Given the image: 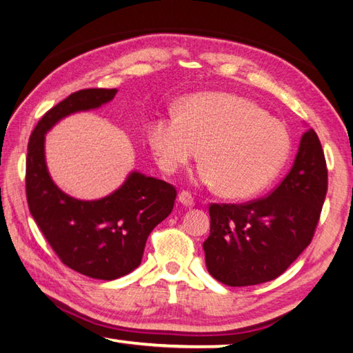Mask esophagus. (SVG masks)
<instances>
[{
  "mask_svg": "<svg viewBox=\"0 0 353 353\" xmlns=\"http://www.w3.org/2000/svg\"><path fill=\"white\" fill-rule=\"evenodd\" d=\"M179 202H181L182 205H185V207H194V197L191 196V193H188V191H181L179 193Z\"/></svg>",
  "mask_w": 353,
  "mask_h": 353,
  "instance_id": "esophagus-1",
  "label": "esophagus"
}]
</instances>
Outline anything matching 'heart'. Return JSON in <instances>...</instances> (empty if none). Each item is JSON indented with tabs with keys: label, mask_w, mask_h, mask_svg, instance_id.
I'll return each mask as SVG.
<instances>
[{
	"label": "heart",
	"mask_w": 353,
	"mask_h": 353,
	"mask_svg": "<svg viewBox=\"0 0 353 353\" xmlns=\"http://www.w3.org/2000/svg\"><path fill=\"white\" fill-rule=\"evenodd\" d=\"M148 142L166 174L188 165L201 150L196 179L230 199L265 190L290 151L281 121L253 101L222 92L193 95L177 108V115H159L148 128Z\"/></svg>",
	"instance_id": "obj_1"
}]
</instances>
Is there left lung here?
I'll return each mask as SVG.
<instances>
[{
    "label": "left lung",
    "instance_id": "8db88e82",
    "mask_svg": "<svg viewBox=\"0 0 353 353\" xmlns=\"http://www.w3.org/2000/svg\"><path fill=\"white\" fill-rule=\"evenodd\" d=\"M327 193V166L313 130L301 137L292 170L270 196L248 203H211L203 242L211 276L232 287L283 274L312 242Z\"/></svg>",
    "mask_w": 353,
    "mask_h": 353
}]
</instances>
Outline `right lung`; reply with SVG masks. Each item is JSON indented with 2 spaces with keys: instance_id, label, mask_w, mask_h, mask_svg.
Listing matches in <instances>:
<instances>
[{
  "instance_id": "add662e5",
  "label": "right lung",
  "mask_w": 353,
  "mask_h": 353,
  "mask_svg": "<svg viewBox=\"0 0 353 353\" xmlns=\"http://www.w3.org/2000/svg\"><path fill=\"white\" fill-rule=\"evenodd\" d=\"M117 89H81L43 115L32 131L26 157V194L30 214L65 265L94 279L112 281L142 262L146 239L172 211L176 188L131 171L101 199L81 201L57 187L49 174L44 139L70 114L97 110Z\"/></svg>"
}]
</instances>
